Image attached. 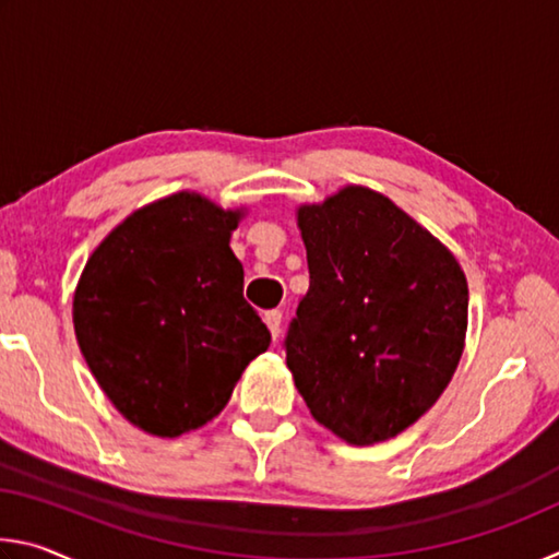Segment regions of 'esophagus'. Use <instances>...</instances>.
I'll return each mask as SVG.
<instances>
[{"mask_svg":"<svg viewBox=\"0 0 559 559\" xmlns=\"http://www.w3.org/2000/svg\"><path fill=\"white\" fill-rule=\"evenodd\" d=\"M263 320H266V325L271 330V337L278 340V335H281V320H283L281 310H269L266 318H263Z\"/></svg>","mask_w":559,"mask_h":559,"instance_id":"obj_1","label":"esophagus"}]
</instances>
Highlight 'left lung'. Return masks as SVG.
I'll list each match as a JSON object with an SVG mask.
<instances>
[{
    "label": "left lung",
    "mask_w": 559,
    "mask_h": 559,
    "mask_svg": "<svg viewBox=\"0 0 559 559\" xmlns=\"http://www.w3.org/2000/svg\"><path fill=\"white\" fill-rule=\"evenodd\" d=\"M310 288L283 349L310 414L374 443L447 390L466 337L468 286L447 246L386 197L345 187L300 206Z\"/></svg>",
    "instance_id": "8db88e82"
}]
</instances>
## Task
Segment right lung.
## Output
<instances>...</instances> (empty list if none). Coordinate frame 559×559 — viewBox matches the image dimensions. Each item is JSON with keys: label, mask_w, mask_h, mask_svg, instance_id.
<instances>
[{"label": "right lung", "mask_w": 559, "mask_h": 559, "mask_svg": "<svg viewBox=\"0 0 559 559\" xmlns=\"http://www.w3.org/2000/svg\"><path fill=\"white\" fill-rule=\"evenodd\" d=\"M239 214L179 192L128 216L83 271L73 325L100 390L135 427L179 437L219 414L269 328L229 249Z\"/></svg>", "instance_id": "right-lung-1"}]
</instances>
